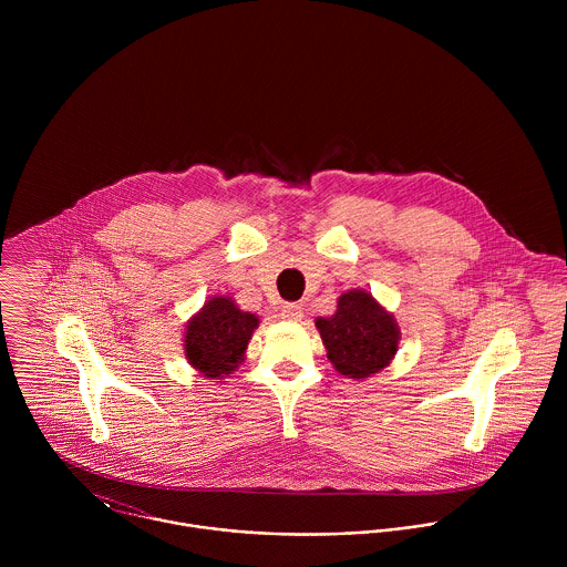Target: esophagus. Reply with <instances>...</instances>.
Returning a JSON list of instances; mask_svg holds the SVG:
<instances>
[{
  "label": "esophagus",
  "instance_id": "34e87169",
  "mask_svg": "<svg viewBox=\"0 0 567 567\" xmlns=\"http://www.w3.org/2000/svg\"><path fill=\"white\" fill-rule=\"evenodd\" d=\"M281 319L297 323L303 319V308L299 303H286V306H281Z\"/></svg>",
  "mask_w": 567,
  "mask_h": 567
}]
</instances>
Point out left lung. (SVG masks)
Returning a JSON list of instances; mask_svg holds the SVG:
<instances>
[{
  "mask_svg": "<svg viewBox=\"0 0 567 567\" xmlns=\"http://www.w3.org/2000/svg\"><path fill=\"white\" fill-rule=\"evenodd\" d=\"M327 358L351 380H364L389 367L400 349V327L367 290L338 297L336 315L317 319Z\"/></svg>",
  "mask_w": 567,
  "mask_h": 567,
  "instance_id": "left-lung-1",
  "label": "left lung"
}]
</instances>
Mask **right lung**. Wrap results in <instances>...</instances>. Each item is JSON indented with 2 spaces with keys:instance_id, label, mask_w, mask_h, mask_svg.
<instances>
[{
  "instance_id": "1",
  "label": "right lung",
  "mask_w": 567,
  "mask_h": 567,
  "mask_svg": "<svg viewBox=\"0 0 567 567\" xmlns=\"http://www.w3.org/2000/svg\"><path fill=\"white\" fill-rule=\"evenodd\" d=\"M257 324L259 319L243 312L231 297H212L185 324V358L203 378L223 380L243 364Z\"/></svg>"
}]
</instances>
